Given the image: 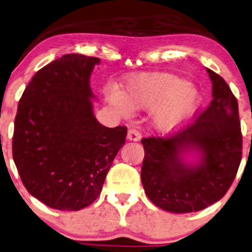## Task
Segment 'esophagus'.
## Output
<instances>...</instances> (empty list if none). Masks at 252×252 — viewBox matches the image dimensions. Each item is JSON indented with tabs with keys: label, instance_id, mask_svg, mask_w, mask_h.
<instances>
[{
	"label": "esophagus",
	"instance_id": "34e87169",
	"mask_svg": "<svg viewBox=\"0 0 252 252\" xmlns=\"http://www.w3.org/2000/svg\"><path fill=\"white\" fill-rule=\"evenodd\" d=\"M142 138V133L138 131L136 128H130L129 131H128V139L130 141H139V139Z\"/></svg>",
	"mask_w": 252,
	"mask_h": 252
}]
</instances>
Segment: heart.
Returning a JSON list of instances; mask_svg holds the SVG:
<instances>
[{
  "label": "heart",
  "instance_id": "b5f03b06",
  "mask_svg": "<svg viewBox=\"0 0 252 252\" xmlns=\"http://www.w3.org/2000/svg\"><path fill=\"white\" fill-rule=\"evenodd\" d=\"M109 100L122 113L155 109L154 126L167 132L192 117L199 107L200 94L195 86L179 76L154 72L131 76L122 93L110 92Z\"/></svg>",
  "mask_w": 252,
  "mask_h": 252
}]
</instances>
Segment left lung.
<instances>
[{
	"mask_svg": "<svg viewBox=\"0 0 252 252\" xmlns=\"http://www.w3.org/2000/svg\"><path fill=\"white\" fill-rule=\"evenodd\" d=\"M213 100L186 128L164 137L142 138L141 178L146 195L172 213L199 212L219 201L230 189L242 159L238 103L222 76L207 68ZM200 152L199 165H186L181 156Z\"/></svg>",
	"mask_w": 252,
	"mask_h": 252,
	"instance_id": "1",
	"label": "left lung"
}]
</instances>
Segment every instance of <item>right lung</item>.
Returning a JSON list of instances; mask_svg holds the SVG:
<instances>
[{"mask_svg":"<svg viewBox=\"0 0 252 252\" xmlns=\"http://www.w3.org/2000/svg\"><path fill=\"white\" fill-rule=\"evenodd\" d=\"M95 57L65 55L32 76L15 117L12 157L28 192L51 208L79 211L102 190L126 126L107 128L93 114Z\"/></svg>","mask_w":252,"mask_h":252,"instance_id":"1","label":"right lung"}]
</instances>
